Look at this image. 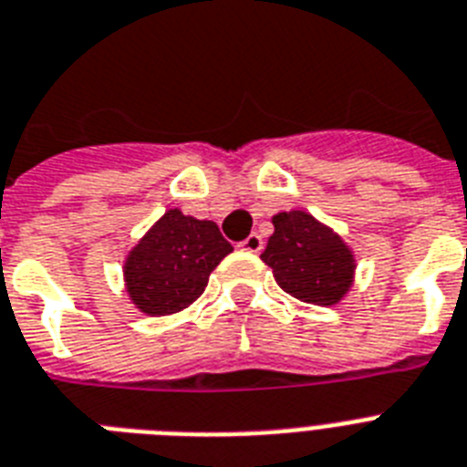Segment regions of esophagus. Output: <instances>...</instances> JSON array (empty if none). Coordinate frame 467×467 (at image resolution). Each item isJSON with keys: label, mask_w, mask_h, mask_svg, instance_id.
I'll use <instances>...</instances> for the list:
<instances>
[{"label": "esophagus", "mask_w": 467, "mask_h": 467, "mask_svg": "<svg viewBox=\"0 0 467 467\" xmlns=\"http://www.w3.org/2000/svg\"><path fill=\"white\" fill-rule=\"evenodd\" d=\"M240 249L242 252H249V254H259L264 249V240H261V234L252 233L246 240L240 242Z\"/></svg>", "instance_id": "esophagus-1"}]
</instances>
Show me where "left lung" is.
<instances>
[{"label":"left lung","instance_id":"8db88e82","mask_svg":"<svg viewBox=\"0 0 467 467\" xmlns=\"http://www.w3.org/2000/svg\"><path fill=\"white\" fill-rule=\"evenodd\" d=\"M287 295L317 306H333L355 280V254L336 230L306 211L273 215V234L261 254Z\"/></svg>","mask_w":467,"mask_h":467}]
</instances>
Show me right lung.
Listing matches in <instances>:
<instances>
[{"mask_svg":"<svg viewBox=\"0 0 467 467\" xmlns=\"http://www.w3.org/2000/svg\"><path fill=\"white\" fill-rule=\"evenodd\" d=\"M230 252L233 244L213 221L170 208L127 254L124 290L148 317L177 314L201 297L208 275Z\"/></svg>","mask_w":467,"mask_h":467,"instance_id":"1","label":"right lung"}]
</instances>
